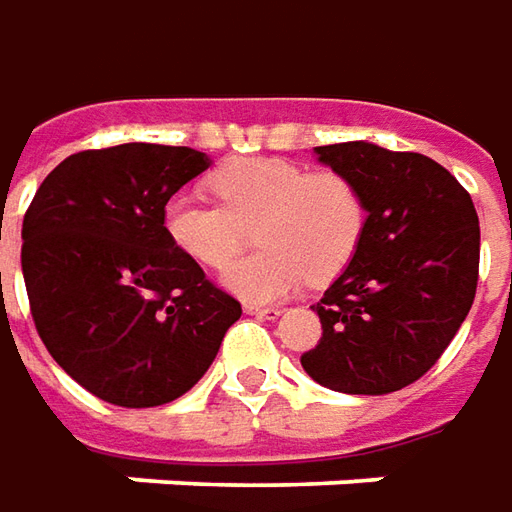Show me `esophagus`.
Returning a JSON list of instances; mask_svg holds the SVG:
<instances>
[{"instance_id":"1","label":"esophagus","mask_w":512,"mask_h":512,"mask_svg":"<svg viewBox=\"0 0 512 512\" xmlns=\"http://www.w3.org/2000/svg\"><path fill=\"white\" fill-rule=\"evenodd\" d=\"M249 316H257V319H280V308H260V305H246L243 308Z\"/></svg>"}]
</instances>
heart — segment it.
<instances>
[{
	"instance_id": "heart-1",
	"label": "heart",
	"mask_w": 512,
	"mask_h": 512,
	"mask_svg": "<svg viewBox=\"0 0 512 512\" xmlns=\"http://www.w3.org/2000/svg\"><path fill=\"white\" fill-rule=\"evenodd\" d=\"M221 204L179 193L165 204L170 243L210 269H224L240 251L243 228L256 224L261 252L221 274L246 302H277L305 280L330 283L356 257L367 210L342 173H311L277 156H238L210 176Z\"/></svg>"
}]
</instances>
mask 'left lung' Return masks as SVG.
<instances>
[{
	"instance_id": "obj_1",
	"label": "left lung",
	"mask_w": 512,
	"mask_h": 512,
	"mask_svg": "<svg viewBox=\"0 0 512 512\" xmlns=\"http://www.w3.org/2000/svg\"><path fill=\"white\" fill-rule=\"evenodd\" d=\"M314 156L356 184L367 224L356 257L314 305L322 339L302 370L333 392H398L429 373L474 305V201L423 154L358 139Z\"/></svg>"
}]
</instances>
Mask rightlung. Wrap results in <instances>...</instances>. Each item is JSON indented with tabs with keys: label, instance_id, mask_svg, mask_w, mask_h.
I'll use <instances>...</instances> for the list:
<instances>
[{
	"label": "right lung",
	"instance_id": "obj_1",
	"mask_svg": "<svg viewBox=\"0 0 512 512\" xmlns=\"http://www.w3.org/2000/svg\"><path fill=\"white\" fill-rule=\"evenodd\" d=\"M212 159L125 142L66 156L22 224L30 311L50 356L100 401L145 409L210 370L241 302L170 243L162 212Z\"/></svg>",
	"mask_w": 512,
	"mask_h": 512
}]
</instances>
